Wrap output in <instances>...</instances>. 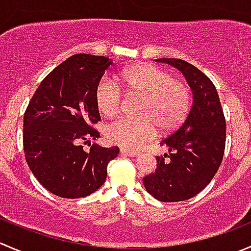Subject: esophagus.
<instances>
[{"label":"esophagus","instance_id":"1","mask_svg":"<svg viewBox=\"0 0 251 251\" xmlns=\"http://www.w3.org/2000/svg\"><path fill=\"white\" fill-rule=\"evenodd\" d=\"M120 153H121V154H123V155H127V157H137V155L140 154V153H138V152H133V151H128V150H126V148H121Z\"/></svg>","mask_w":251,"mask_h":251}]
</instances>
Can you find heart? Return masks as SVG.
<instances>
[{
    "label": "heart",
    "instance_id": "b5f03b06",
    "mask_svg": "<svg viewBox=\"0 0 251 251\" xmlns=\"http://www.w3.org/2000/svg\"><path fill=\"white\" fill-rule=\"evenodd\" d=\"M128 93L142 96L137 108L138 118H119L106 127V138L123 148L136 150L152 140L155 125L162 131L176 127L190 109V89L184 82L172 78L169 72L143 65L124 71L119 77ZM121 89L118 82L105 76L96 88V103L103 115L119 110Z\"/></svg>",
    "mask_w": 251,
    "mask_h": 251
}]
</instances>
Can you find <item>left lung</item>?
I'll list each match as a JSON object with an SVG mask.
<instances>
[{
	"label": "left lung",
	"instance_id": "1",
	"mask_svg": "<svg viewBox=\"0 0 251 251\" xmlns=\"http://www.w3.org/2000/svg\"><path fill=\"white\" fill-rule=\"evenodd\" d=\"M184 75L193 105L184 123L159 142L168 152L157 155V169L143 177L148 194L163 202L185 201L202 191L220 168L226 146V120L215 84L180 58H158Z\"/></svg>",
	"mask_w": 251,
	"mask_h": 251
}]
</instances>
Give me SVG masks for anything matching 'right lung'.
<instances>
[{"label":"right lung","mask_w":251,"mask_h":251,"mask_svg":"<svg viewBox=\"0 0 251 251\" xmlns=\"http://www.w3.org/2000/svg\"><path fill=\"white\" fill-rule=\"evenodd\" d=\"M111 64L105 56L76 53L43 79L29 101L23 121L25 159L53 195H91L105 181L109 162L118 157V147L93 143L84 151L82 146L100 136L92 127L100 120L96 88Z\"/></svg>","instance_id":"obj_1"}]
</instances>
